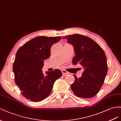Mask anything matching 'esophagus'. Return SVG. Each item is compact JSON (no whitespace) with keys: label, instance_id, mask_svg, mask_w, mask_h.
<instances>
[{"label":"esophagus","instance_id":"1","mask_svg":"<svg viewBox=\"0 0 121 121\" xmlns=\"http://www.w3.org/2000/svg\"><path fill=\"white\" fill-rule=\"evenodd\" d=\"M61 71H62V75H63V76H66V75H67L69 74V73H68V72L66 70H62Z\"/></svg>","mask_w":121,"mask_h":121}]
</instances>
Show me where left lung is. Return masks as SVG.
<instances>
[{"mask_svg":"<svg viewBox=\"0 0 121 121\" xmlns=\"http://www.w3.org/2000/svg\"><path fill=\"white\" fill-rule=\"evenodd\" d=\"M74 47L73 64L84 67L82 77L73 75L75 81L71 85L74 94L78 97L90 98L100 90L108 73V64L104 51L90 38L74 34L63 37Z\"/></svg>","mask_w":121,"mask_h":121,"instance_id":"8db88e82","label":"left lung"}]
</instances>
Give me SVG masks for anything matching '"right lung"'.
<instances>
[{"label":"right lung","instance_id":"add662e5","mask_svg":"<svg viewBox=\"0 0 121 121\" xmlns=\"http://www.w3.org/2000/svg\"><path fill=\"white\" fill-rule=\"evenodd\" d=\"M62 37L38 36L27 41L17 51L13 64L15 82L24 97L39 102L51 94L54 82L60 78L61 71H42L44 60L49 58L51 48Z\"/></svg>","mask_w":121,"mask_h":121}]
</instances>
